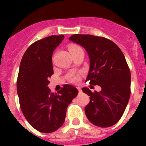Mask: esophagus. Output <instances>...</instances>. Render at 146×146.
<instances>
[{
	"mask_svg": "<svg viewBox=\"0 0 146 146\" xmlns=\"http://www.w3.org/2000/svg\"><path fill=\"white\" fill-rule=\"evenodd\" d=\"M77 89L78 91H79V92H82V90H81V89H80V87H77Z\"/></svg>",
	"mask_w": 146,
	"mask_h": 146,
	"instance_id": "1",
	"label": "esophagus"
}]
</instances>
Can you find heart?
Returning a JSON list of instances; mask_svg holds the SVG:
<instances>
[{
  "label": "heart",
  "instance_id": "heart-1",
  "mask_svg": "<svg viewBox=\"0 0 146 146\" xmlns=\"http://www.w3.org/2000/svg\"><path fill=\"white\" fill-rule=\"evenodd\" d=\"M78 48H80V47L77 46V45H75V44H70V45L69 46V50H70V51H73V50H76V49ZM78 79H79V76H78L77 75L73 74V75L70 76V80L71 81H73V82L77 81Z\"/></svg>",
  "mask_w": 146,
  "mask_h": 146
}]
</instances>
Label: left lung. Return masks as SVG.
Returning a JSON list of instances; mask_svg holds the SVG:
<instances>
[{
	"instance_id": "obj_1",
	"label": "left lung",
	"mask_w": 146,
	"mask_h": 146,
	"mask_svg": "<svg viewBox=\"0 0 146 146\" xmlns=\"http://www.w3.org/2000/svg\"><path fill=\"white\" fill-rule=\"evenodd\" d=\"M69 40L88 53L90 64L86 81L102 88L95 92L86 87L82 89L90 96L85 108L88 120L97 127L113 126L122 117L130 96L131 74L124 55L115 43L105 38L75 34Z\"/></svg>"
}]
</instances>
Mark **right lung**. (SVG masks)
<instances>
[{"label":"right lung","instance_id":"right-lung-1","mask_svg":"<svg viewBox=\"0 0 146 146\" xmlns=\"http://www.w3.org/2000/svg\"><path fill=\"white\" fill-rule=\"evenodd\" d=\"M63 35H51L29 47L19 64L17 88L22 112L38 131L49 133L59 129L66 108L78 95L71 85H64L58 94L50 92L48 79L53 75L52 54L64 40Z\"/></svg>","mask_w":146,"mask_h":146}]
</instances>
